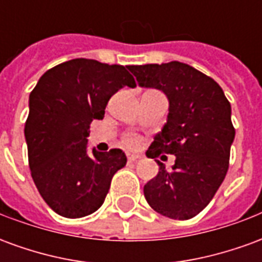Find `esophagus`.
<instances>
[{
  "instance_id": "1",
  "label": "esophagus",
  "mask_w": 262,
  "mask_h": 262,
  "mask_svg": "<svg viewBox=\"0 0 262 262\" xmlns=\"http://www.w3.org/2000/svg\"><path fill=\"white\" fill-rule=\"evenodd\" d=\"M140 157H142V156L137 153H127V161H129V163H135V161H137Z\"/></svg>"
}]
</instances>
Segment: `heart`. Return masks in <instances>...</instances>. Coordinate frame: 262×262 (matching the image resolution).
Instances as JSON below:
<instances>
[{
  "label": "heart",
  "instance_id": "heart-1",
  "mask_svg": "<svg viewBox=\"0 0 262 262\" xmlns=\"http://www.w3.org/2000/svg\"><path fill=\"white\" fill-rule=\"evenodd\" d=\"M125 142H126V144H129V146H136L137 139H135V137H127Z\"/></svg>",
  "mask_w": 262,
  "mask_h": 262
}]
</instances>
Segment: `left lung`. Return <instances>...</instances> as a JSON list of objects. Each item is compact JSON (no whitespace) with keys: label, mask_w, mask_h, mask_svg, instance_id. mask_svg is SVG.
Instances as JSON below:
<instances>
[{"label":"left lung","mask_w":262,"mask_h":262,"mask_svg":"<svg viewBox=\"0 0 262 262\" xmlns=\"http://www.w3.org/2000/svg\"><path fill=\"white\" fill-rule=\"evenodd\" d=\"M137 84L156 88L168 99L167 122L148 147V159L174 154L176 164L144 185V196L157 213L187 220L208 206L229 168L234 127L231 106L220 85L181 61L129 66Z\"/></svg>","instance_id":"8db88e82"}]
</instances>
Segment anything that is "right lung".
<instances>
[{
	"instance_id": "1",
	"label": "right lung",
	"mask_w": 262,
	"mask_h": 262,
	"mask_svg": "<svg viewBox=\"0 0 262 262\" xmlns=\"http://www.w3.org/2000/svg\"><path fill=\"white\" fill-rule=\"evenodd\" d=\"M127 67L69 60L48 70L29 95V168L39 193L60 216L77 219L98 210L114 174L126 165L120 148L90 151L88 136L92 120L103 119L109 98L136 86Z\"/></svg>"
}]
</instances>
